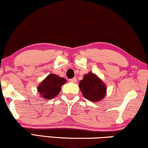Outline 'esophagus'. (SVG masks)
I'll return each instance as SVG.
<instances>
[{
	"label": "esophagus",
	"instance_id": "obj_1",
	"mask_svg": "<svg viewBox=\"0 0 148 148\" xmlns=\"http://www.w3.org/2000/svg\"><path fill=\"white\" fill-rule=\"evenodd\" d=\"M69 81H70L71 82L75 83V82H76V81H77V79H76L75 77H73V78H72V79H69Z\"/></svg>",
	"mask_w": 148,
	"mask_h": 148
}]
</instances>
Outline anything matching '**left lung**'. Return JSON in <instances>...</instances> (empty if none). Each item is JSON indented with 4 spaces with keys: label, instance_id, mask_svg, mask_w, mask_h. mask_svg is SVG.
<instances>
[{
    "label": "left lung",
    "instance_id": "1",
    "mask_svg": "<svg viewBox=\"0 0 148 148\" xmlns=\"http://www.w3.org/2000/svg\"><path fill=\"white\" fill-rule=\"evenodd\" d=\"M79 86L86 99L91 101H99L106 95V87L96 75L89 73L80 81Z\"/></svg>",
    "mask_w": 148,
    "mask_h": 148
}]
</instances>
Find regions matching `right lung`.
Segmentation results:
<instances>
[{
    "label": "right lung",
    "mask_w": 148,
    "mask_h": 148,
    "mask_svg": "<svg viewBox=\"0 0 148 148\" xmlns=\"http://www.w3.org/2000/svg\"><path fill=\"white\" fill-rule=\"evenodd\" d=\"M66 82L64 78L58 77L55 74H50L39 85L38 91L42 97L51 99L60 92L61 86Z\"/></svg>",
    "instance_id": "obj_1"
}]
</instances>
